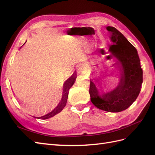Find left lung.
<instances>
[{
  "mask_svg": "<svg viewBox=\"0 0 155 155\" xmlns=\"http://www.w3.org/2000/svg\"><path fill=\"white\" fill-rule=\"evenodd\" d=\"M112 44L107 59L115 58L121 70L116 85L109 87L110 79L91 80L89 93L94 105L101 110L118 112L127 109L138 96L143 82V71L137 50L114 27L107 26ZM117 81V80H116Z\"/></svg>",
  "mask_w": 155,
  "mask_h": 155,
  "instance_id": "8db88e82",
  "label": "left lung"
}]
</instances>
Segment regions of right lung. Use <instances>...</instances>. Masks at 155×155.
Instances as JSON below:
<instances>
[{"label":"right lung","instance_id":"add662e5","mask_svg":"<svg viewBox=\"0 0 155 155\" xmlns=\"http://www.w3.org/2000/svg\"><path fill=\"white\" fill-rule=\"evenodd\" d=\"M26 43V42H25ZM76 74H73L72 76L69 78L67 80L64 82L63 84V96L61 98V100L59 102V104L58 105L57 107H55L54 109L50 110V112H47V113L41 116L40 117H37V118H41L43 120L45 119H48L50 118H51V117L54 116L57 114L59 113V112L61 111L64 107H65L67 104V98H68V91L69 89L72 87V86L74 85L75 81H76Z\"/></svg>","mask_w":155,"mask_h":155}]
</instances>
